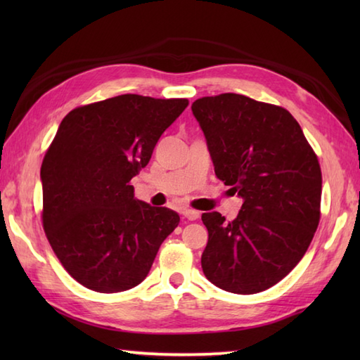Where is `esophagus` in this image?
<instances>
[{
  "instance_id": "1",
  "label": "esophagus",
  "mask_w": 360,
  "mask_h": 360,
  "mask_svg": "<svg viewBox=\"0 0 360 360\" xmlns=\"http://www.w3.org/2000/svg\"><path fill=\"white\" fill-rule=\"evenodd\" d=\"M182 213H184V217H186L188 221H196L198 218L201 217V213L198 212V210H193V209H186Z\"/></svg>"
}]
</instances>
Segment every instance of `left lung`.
<instances>
[{
    "instance_id": "8db88e82",
    "label": "left lung",
    "mask_w": 360,
    "mask_h": 360,
    "mask_svg": "<svg viewBox=\"0 0 360 360\" xmlns=\"http://www.w3.org/2000/svg\"><path fill=\"white\" fill-rule=\"evenodd\" d=\"M192 111L215 174L243 200L229 223L219 212L202 213L209 231L202 272L227 292H262L294 269L317 231V156L281 106L226 93L198 98Z\"/></svg>"
}]
</instances>
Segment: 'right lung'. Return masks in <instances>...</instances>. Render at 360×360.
I'll use <instances>...</instances> for the list:
<instances>
[{
	"instance_id": "add662e5",
	"label": "right lung",
	"mask_w": 360,
	"mask_h": 360,
	"mask_svg": "<svg viewBox=\"0 0 360 360\" xmlns=\"http://www.w3.org/2000/svg\"><path fill=\"white\" fill-rule=\"evenodd\" d=\"M187 98L122 94L72 110L41 164L43 227L80 285L112 294L147 277L179 215L134 198L131 178Z\"/></svg>"
}]
</instances>
